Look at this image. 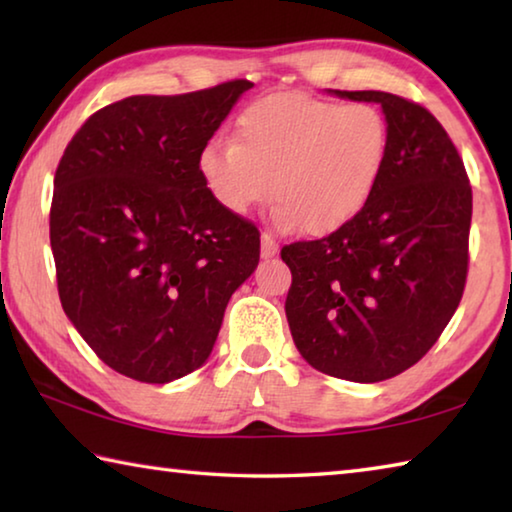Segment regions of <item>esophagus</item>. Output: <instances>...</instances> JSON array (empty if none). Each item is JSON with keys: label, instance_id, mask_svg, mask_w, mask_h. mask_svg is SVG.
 Segmentation results:
<instances>
[{"label": "esophagus", "instance_id": "obj_1", "mask_svg": "<svg viewBox=\"0 0 512 512\" xmlns=\"http://www.w3.org/2000/svg\"><path fill=\"white\" fill-rule=\"evenodd\" d=\"M277 253V241L264 232L262 235V257H273Z\"/></svg>", "mask_w": 512, "mask_h": 512}]
</instances>
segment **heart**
Instances as JSON below:
<instances>
[{"label": "heart", "mask_w": 512, "mask_h": 512, "mask_svg": "<svg viewBox=\"0 0 512 512\" xmlns=\"http://www.w3.org/2000/svg\"><path fill=\"white\" fill-rule=\"evenodd\" d=\"M391 153V126L372 103H336L277 92L237 117L235 142H207L198 173L230 214L273 196L282 230L325 237L363 212Z\"/></svg>", "instance_id": "heart-1"}]
</instances>
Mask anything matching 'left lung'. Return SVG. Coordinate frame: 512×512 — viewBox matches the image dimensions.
Returning a JSON list of instances; mask_svg holds the SVG:
<instances>
[{"instance_id": "left-lung-1", "label": "left lung", "mask_w": 512, "mask_h": 512, "mask_svg": "<svg viewBox=\"0 0 512 512\" xmlns=\"http://www.w3.org/2000/svg\"><path fill=\"white\" fill-rule=\"evenodd\" d=\"M336 97L379 103L391 153L379 187L345 228L282 248L293 343L325 375L375 384L418 363L463 298L472 187L440 121L391 92Z\"/></svg>"}]
</instances>
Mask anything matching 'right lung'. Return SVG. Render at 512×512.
<instances>
[{
    "label": "right lung",
    "mask_w": 512,
    "mask_h": 512,
    "mask_svg": "<svg viewBox=\"0 0 512 512\" xmlns=\"http://www.w3.org/2000/svg\"><path fill=\"white\" fill-rule=\"evenodd\" d=\"M253 83L101 108L67 144L49 239L58 296L94 354L144 384L210 357L232 293L259 262V230L225 212L198 153Z\"/></svg>",
    "instance_id": "add662e5"
}]
</instances>
